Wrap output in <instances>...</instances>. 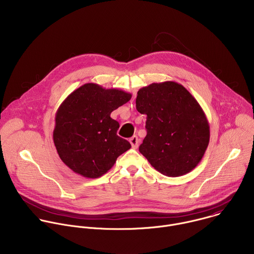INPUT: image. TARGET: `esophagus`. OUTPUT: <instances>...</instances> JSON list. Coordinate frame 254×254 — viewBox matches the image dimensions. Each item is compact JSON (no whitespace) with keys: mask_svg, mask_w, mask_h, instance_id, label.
I'll use <instances>...</instances> for the list:
<instances>
[{"mask_svg":"<svg viewBox=\"0 0 254 254\" xmlns=\"http://www.w3.org/2000/svg\"><path fill=\"white\" fill-rule=\"evenodd\" d=\"M129 142L131 144V148L132 149H136L138 147V142H139V139L136 135H132L130 138H129Z\"/></svg>","mask_w":254,"mask_h":254,"instance_id":"34e87169","label":"esophagus"}]
</instances>
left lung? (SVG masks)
I'll list each match as a JSON object with an SVG mask.
<instances>
[{"instance_id": "8db88e82", "label": "left lung", "mask_w": 254, "mask_h": 254, "mask_svg": "<svg viewBox=\"0 0 254 254\" xmlns=\"http://www.w3.org/2000/svg\"><path fill=\"white\" fill-rule=\"evenodd\" d=\"M135 106L147 116L140 154L161 174L183 176L201 162L210 127L195 97L174 81L152 83L137 91Z\"/></svg>"}]
</instances>
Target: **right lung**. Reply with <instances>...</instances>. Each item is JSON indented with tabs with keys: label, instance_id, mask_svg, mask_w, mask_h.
Wrapping results in <instances>:
<instances>
[{
	"label": "right lung",
	"instance_id": "add662e5",
	"mask_svg": "<svg viewBox=\"0 0 254 254\" xmlns=\"http://www.w3.org/2000/svg\"><path fill=\"white\" fill-rule=\"evenodd\" d=\"M131 94L85 83L71 92L55 115L53 140L61 161L74 173L96 179L111 170L130 143L117 134L111 114Z\"/></svg>",
	"mask_w": 254,
	"mask_h": 254
}]
</instances>
